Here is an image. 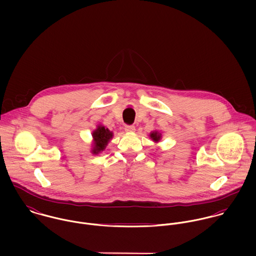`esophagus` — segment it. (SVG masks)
Here are the masks:
<instances>
[{"instance_id":"1","label":"esophagus","mask_w":256,"mask_h":256,"mask_svg":"<svg viewBox=\"0 0 256 256\" xmlns=\"http://www.w3.org/2000/svg\"><path fill=\"white\" fill-rule=\"evenodd\" d=\"M125 131L128 133H133L135 131V127L133 125H126L125 126Z\"/></svg>"}]
</instances>
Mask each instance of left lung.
Returning <instances> with one entry per match:
<instances>
[{
  "label": "left lung",
  "instance_id": "left-lung-1",
  "mask_svg": "<svg viewBox=\"0 0 256 256\" xmlns=\"http://www.w3.org/2000/svg\"><path fill=\"white\" fill-rule=\"evenodd\" d=\"M148 137L150 138V140H152V142L154 143H158L162 138V132L158 131V130H154L152 131L150 134H148Z\"/></svg>",
  "mask_w": 256,
  "mask_h": 256
}]
</instances>
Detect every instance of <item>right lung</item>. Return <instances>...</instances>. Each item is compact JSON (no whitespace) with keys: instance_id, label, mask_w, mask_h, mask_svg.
<instances>
[{"instance_id":"1","label":"right lung","mask_w":256,"mask_h":256,"mask_svg":"<svg viewBox=\"0 0 256 256\" xmlns=\"http://www.w3.org/2000/svg\"><path fill=\"white\" fill-rule=\"evenodd\" d=\"M92 143L90 152L96 156L106 150L111 139L113 138V132L110 131V129L106 128V126L98 124L96 128L92 131Z\"/></svg>"}]
</instances>
